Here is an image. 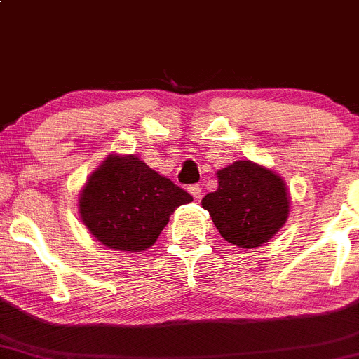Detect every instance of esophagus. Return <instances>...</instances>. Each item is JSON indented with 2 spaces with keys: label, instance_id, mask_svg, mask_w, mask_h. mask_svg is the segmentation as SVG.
<instances>
[{
  "label": "esophagus",
  "instance_id": "34e87169",
  "mask_svg": "<svg viewBox=\"0 0 359 359\" xmlns=\"http://www.w3.org/2000/svg\"><path fill=\"white\" fill-rule=\"evenodd\" d=\"M189 192L192 194L194 199L199 201L201 199V192H203V187H201L199 184H194V185H191V187H189Z\"/></svg>",
  "mask_w": 359,
  "mask_h": 359
}]
</instances>
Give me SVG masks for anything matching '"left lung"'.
Instances as JSON below:
<instances>
[{"label":"left lung","instance_id":"1","mask_svg":"<svg viewBox=\"0 0 359 359\" xmlns=\"http://www.w3.org/2000/svg\"><path fill=\"white\" fill-rule=\"evenodd\" d=\"M217 191L204 197L203 208L226 241L241 248H257L287 221V187L269 168L238 160L217 172Z\"/></svg>","mask_w":359,"mask_h":359}]
</instances>
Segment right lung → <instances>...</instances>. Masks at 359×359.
Instances as JSON below:
<instances>
[{"label":"right lung","mask_w":359,"mask_h":359,"mask_svg":"<svg viewBox=\"0 0 359 359\" xmlns=\"http://www.w3.org/2000/svg\"><path fill=\"white\" fill-rule=\"evenodd\" d=\"M192 196L137 156L113 155L90 175L79 197L82 222L108 248L143 251Z\"/></svg>","instance_id":"obj_1"}]
</instances>
